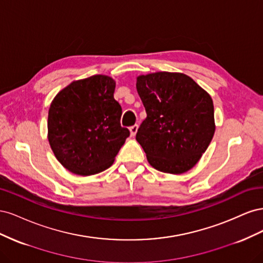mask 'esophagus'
Returning <instances> with one entry per match:
<instances>
[{"label": "esophagus", "mask_w": 263, "mask_h": 263, "mask_svg": "<svg viewBox=\"0 0 263 263\" xmlns=\"http://www.w3.org/2000/svg\"><path fill=\"white\" fill-rule=\"evenodd\" d=\"M129 130H130V135H132V136H135V135L137 134V130H138V125L132 126L130 128H129Z\"/></svg>", "instance_id": "1"}]
</instances>
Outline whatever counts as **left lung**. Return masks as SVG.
<instances>
[{"mask_svg": "<svg viewBox=\"0 0 263 263\" xmlns=\"http://www.w3.org/2000/svg\"><path fill=\"white\" fill-rule=\"evenodd\" d=\"M147 117L136 140L155 169L179 174L200 160L215 132L212 98L183 73L157 72L137 78Z\"/></svg>", "mask_w": 263, "mask_h": 263, "instance_id": "8db88e82", "label": "left lung"}]
</instances>
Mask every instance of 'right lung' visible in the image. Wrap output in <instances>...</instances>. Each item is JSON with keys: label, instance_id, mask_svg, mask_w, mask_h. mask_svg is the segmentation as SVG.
<instances>
[{"label": "right lung", "instance_id": "1", "mask_svg": "<svg viewBox=\"0 0 263 263\" xmlns=\"http://www.w3.org/2000/svg\"><path fill=\"white\" fill-rule=\"evenodd\" d=\"M115 81L92 76L60 91L48 113V140L58 161L80 176L106 170L129 130L121 126L122 106L114 99Z\"/></svg>", "mask_w": 263, "mask_h": 263}]
</instances>
